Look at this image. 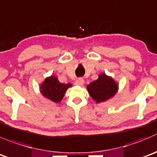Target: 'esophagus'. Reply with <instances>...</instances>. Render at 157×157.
Here are the masks:
<instances>
[{
	"label": "esophagus",
	"instance_id": "34e87169",
	"mask_svg": "<svg viewBox=\"0 0 157 157\" xmlns=\"http://www.w3.org/2000/svg\"><path fill=\"white\" fill-rule=\"evenodd\" d=\"M75 83L77 85H78V86H82V85H83V83H84V80H83V78H77V80H76Z\"/></svg>",
	"mask_w": 157,
	"mask_h": 157
}]
</instances>
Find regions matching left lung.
<instances>
[{
    "instance_id": "8db88e82",
    "label": "left lung",
    "mask_w": 157,
    "mask_h": 157,
    "mask_svg": "<svg viewBox=\"0 0 157 157\" xmlns=\"http://www.w3.org/2000/svg\"><path fill=\"white\" fill-rule=\"evenodd\" d=\"M90 97L97 103L106 101L113 97L118 90V84L111 77L101 74L97 80L86 86Z\"/></svg>"
}]
</instances>
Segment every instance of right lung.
<instances>
[{
    "label": "right lung",
    "mask_w": 157,
    "mask_h": 157,
    "mask_svg": "<svg viewBox=\"0 0 157 157\" xmlns=\"http://www.w3.org/2000/svg\"><path fill=\"white\" fill-rule=\"evenodd\" d=\"M71 83H61L55 76L47 77L40 85V92L42 95L54 103H60L64 96L65 92Z\"/></svg>",
    "instance_id": "1"
}]
</instances>
